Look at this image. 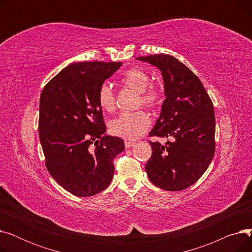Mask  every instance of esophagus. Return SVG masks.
Here are the masks:
<instances>
[{
    "instance_id": "esophagus-1",
    "label": "esophagus",
    "mask_w": 252,
    "mask_h": 252,
    "mask_svg": "<svg viewBox=\"0 0 252 252\" xmlns=\"http://www.w3.org/2000/svg\"><path fill=\"white\" fill-rule=\"evenodd\" d=\"M135 144H136V143H135V142H133V141H125V146H126V148H130V147H133Z\"/></svg>"
}]
</instances>
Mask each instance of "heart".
<instances>
[{
	"label": "heart",
	"mask_w": 252,
	"mask_h": 252,
	"mask_svg": "<svg viewBox=\"0 0 252 252\" xmlns=\"http://www.w3.org/2000/svg\"><path fill=\"white\" fill-rule=\"evenodd\" d=\"M122 84L138 93L139 105H144L150 109H156L163 102V92L152 85L150 74L139 67H133L124 73ZM98 104L104 111H113L115 108V94L108 84H102L97 94ZM151 125V118L143 110L133 113H123L113 118L109 123V130L114 136L126 140H136L146 131Z\"/></svg>",
	"instance_id": "obj_1"
}]
</instances>
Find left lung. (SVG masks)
<instances>
[{
  "label": "left lung",
  "mask_w": 252,
  "mask_h": 252,
  "mask_svg": "<svg viewBox=\"0 0 252 252\" xmlns=\"http://www.w3.org/2000/svg\"><path fill=\"white\" fill-rule=\"evenodd\" d=\"M160 69L165 100L149 136L169 138L166 145L149 142L152 155L145 165L150 181L166 191H182L201 178L216 151L214 104L196 74L174 56L138 57Z\"/></svg>",
  "instance_id": "obj_1"
}]
</instances>
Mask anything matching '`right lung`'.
I'll return each mask as SVG.
<instances>
[{"instance_id": "obj_1", "label": "right lung", "mask_w": 252, "mask_h": 252, "mask_svg": "<svg viewBox=\"0 0 252 252\" xmlns=\"http://www.w3.org/2000/svg\"><path fill=\"white\" fill-rule=\"evenodd\" d=\"M122 62L69 64L45 86L39 98L38 133L45 164L66 191L96 195L109 186L113 159L125 143L107 136L97 94Z\"/></svg>"}]
</instances>
